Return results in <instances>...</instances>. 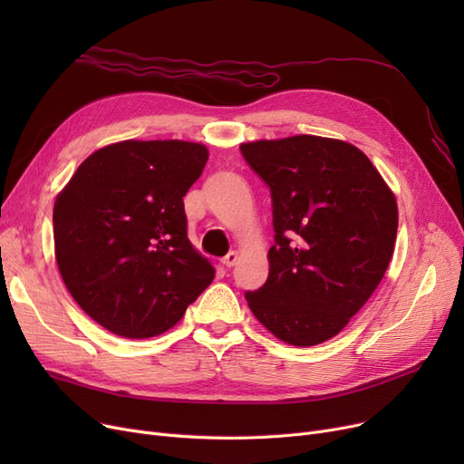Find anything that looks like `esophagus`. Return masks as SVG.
<instances>
[{
	"label": "esophagus",
	"mask_w": 464,
	"mask_h": 464,
	"mask_svg": "<svg viewBox=\"0 0 464 464\" xmlns=\"http://www.w3.org/2000/svg\"><path fill=\"white\" fill-rule=\"evenodd\" d=\"M238 261V254L237 252H229L226 257H222V265L227 266V269H231V266H235Z\"/></svg>",
	"instance_id": "esophagus-1"
}]
</instances>
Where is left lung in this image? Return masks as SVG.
I'll list each match as a JSON object with an SVG mask.
<instances>
[{"mask_svg": "<svg viewBox=\"0 0 464 464\" xmlns=\"http://www.w3.org/2000/svg\"><path fill=\"white\" fill-rule=\"evenodd\" d=\"M271 189L269 278L246 291L256 318L294 346L343 331L392 261L399 210L378 169L353 144L315 135L240 144Z\"/></svg>", "mask_w": 464, "mask_h": 464, "instance_id": "8db88e82", "label": "left lung"}]
</instances>
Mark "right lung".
<instances>
[{"label":"right lung","mask_w":464,"mask_h":464,"mask_svg":"<svg viewBox=\"0 0 464 464\" xmlns=\"http://www.w3.org/2000/svg\"><path fill=\"white\" fill-rule=\"evenodd\" d=\"M207 146L121 140L86 158L54 203V250L69 294L124 338L177 325L214 278L191 246L182 198L203 173Z\"/></svg>","instance_id":"obj_1"}]
</instances>
